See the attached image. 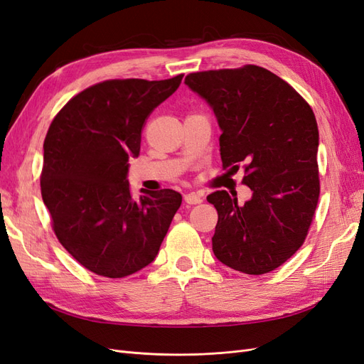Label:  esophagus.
I'll use <instances>...</instances> for the list:
<instances>
[{
  "instance_id": "34e87169",
  "label": "esophagus",
  "mask_w": 364,
  "mask_h": 364,
  "mask_svg": "<svg viewBox=\"0 0 364 364\" xmlns=\"http://www.w3.org/2000/svg\"><path fill=\"white\" fill-rule=\"evenodd\" d=\"M183 200L188 205H197V203L202 202V197L199 194H196V193H190V194H185Z\"/></svg>"
}]
</instances>
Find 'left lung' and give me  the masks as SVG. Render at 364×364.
<instances>
[{"mask_svg": "<svg viewBox=\"0 0 364 364\" xmlns=\"http://www.w3.org/2000/svg\"><path fill=\"white\" fill-rule=\"evenodd\" d=\"M185 83L213 107L223 168H245L252 199L206 197L218 213L213 250L225 266L269 273L306 238L321 193L318 130L311 106L277 74L257 65L191 73Z\"/></svg>", "mask_w": 364, "mask_h": 364, "instance_id": "obj_1", "label": "left lung"}]
</instances>
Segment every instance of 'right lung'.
I'll list each match as a JSON object with an SVG mask.
<instances>
[{
	"label": "right lung",
	"instance_id": "obj_1",
	"mask_svg": "<svg viewBox=\"0 0 364 364\" xmlns=\"http://www.w3.org/2000/svg\"><path fill=\"white\" fill-rule=\"evenodd\" d=\"M182 77L95 83L51 121L43 141L42 200L59 243L100 277L124 278L149 266L182 203L173 190L142 191L135 199L126 179L146 119Z\"/></svg>",
	"mask_w": 364,
	"mask_h": 364
}]
</instances>
